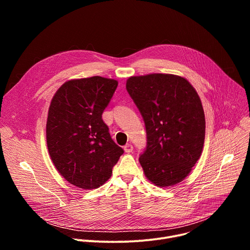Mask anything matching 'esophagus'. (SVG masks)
<instances>
[{
  "instance_id": "esophagus-1",
  "label": "esophagus",
  "mask_w": 250,
  "mask_h": 250,
  "mask_svg": "<svg viewBox=\"0 0 250 250\" xmlns=\"http://www.w3.org/2000/svg\"><path fill=\"white\" fill-rule=\"evenodd\" d=\"M124 149H125V151L126 153H130V152L133 151V146H132V145L127 144V145H125V146H124Z\"/></svg>"
}]
</instances>
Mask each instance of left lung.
<instances>
[{
    "mask_svg": "<svg viewBox=\"0 0 250 250\" xmlns=\"http://www.w3.org/2000/svg\"><path fill=\"white\" fill-rule=\"evenodd\" d=\"M126 90L144 118L147 144L139 163L158 187L183 181L199 160L206 121L202 102L183 77L154 73L132 76Z\"/></svg>",
    "mask_w": 250,
    "mask_h": 250,
    "instance_id": "left-lung-1",
    "label": "left lung"
}]
</instances>
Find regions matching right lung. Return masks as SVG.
Masks as SVG:
<instances>
[{
    "mask_svg": "<svg viewBox=\"0 0 250 250\" xmlns=\"http://www.w3.org/2000/svg\"><path fill=\"white\" fill-rule=\"evenodd\" d=\"M118 81L100 76L65 82L53 96L46 123L50 158L64 179L85 190L108 181L124 149L102 115Z\"/></svg>",
    "mask_w": 250,
    "mask_h": 250,
    "instance_id": "add662e5",
    "label": "right lung"
}]
</instances>
